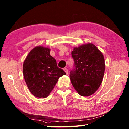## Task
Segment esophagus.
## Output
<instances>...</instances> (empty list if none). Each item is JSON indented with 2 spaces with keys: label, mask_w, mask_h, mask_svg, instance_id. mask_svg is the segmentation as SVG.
Segmentation results:
<instances>
[{
  "label": "esophagus",
  "mask_w": 129,
  "mask_h": 129,
  "mask_svg": "<svg viewBox=\"0 0 129 129\" xmlns=\"http://www.w3.org/2000/svg\"><path fill=\"white\" fill-rule=\"evenodd\" d=\"M64 71L65 72V73H66L67 75H68V70L67 68H64Z\"/></svg>",
  "instance_id": "1"
}]
</instances>
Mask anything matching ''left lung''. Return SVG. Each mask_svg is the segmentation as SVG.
Returning a JSON list of instances; mask_svg holds the SVG:
<instances>
[{"label": "left lung", "instance_id": "1", "mask_svg": "<svg viewBox=\"0 0 129 129\" xmlns=\"http://www.w3.org/2000/svg\"><path fill=\"white\" fill-rule=\"evenodd\" d=\"M72 56L75 68L71 71L70 79L73 88L80 95L93 94L101 84L105 72L103 54L92 43L74 47Z\"/></svg>", "mask_w": 129, "mask_h": 129}]
</instances>
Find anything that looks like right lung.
Listing matches in <instances>:
<instances>
[{
    "instance_id": "1",
    "label": "right lung",
    "mask_w": 129,
    "mask_h": 129,
    "mask_svg": "<svg viewBox=\"0 0 129 129\" xmlns=\"http://www.w3.org/2000/svg\"><path fill=\"white\" fill-rule=\"evenodd\" d=\"M51 49L36 46L28 53L24 61L23 71L26 84L35 97L46 98L55 86L58 78L65 75L50 55Z\"/></svg>"
}]
</instances>
